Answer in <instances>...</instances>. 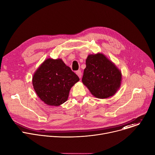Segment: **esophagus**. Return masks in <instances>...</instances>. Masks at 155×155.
Listing matches in <instances>:
<instances>
[{
	"instance_id": "1",
	"label": "esophagus",
	"mask_w": 155,
	"mask_h": 155,
	"mask_svg": "<svg viewBox=\"0 0 155 155\" xmlns=\"http://www.w3.org/2000/svg\"><path fill=\"white\" fill-rule=\"evenodd\" d=\"M76 74H77V75L79 77V78H81V77L82 74H81V71H77L76 72Z\"/></svg>"
}]
</instances>
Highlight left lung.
<instances>
[{
	"label": "left lung",
	"mask_w": 155,
	"mask_h": 155,
	"mask_svg": "<svg viewBox=\"0 0 155 155\" xmlns=\"http://www.w3.org/2000/svg\"><path fill=\"white\" fill-rule=\"evenodd\" d=\"M121 73L104 54H91L86 60L83 83L99 99L114 95L121 84Z\"/></svg>",
	"instance_id": "1"
}]
</instances>
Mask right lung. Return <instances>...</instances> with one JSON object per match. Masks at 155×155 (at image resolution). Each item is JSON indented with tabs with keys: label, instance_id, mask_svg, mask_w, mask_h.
<instances>
[{
	"label": "right lung",
	"instance_id": "right-lung-1",
	"mask_svg": "<svg viewBox=\"0 0 155 155\" xmlns=\"http://www.w3.org/2000/svg\"><path fill=\"white\" fill-rule=\"evenodd\" d=\"M79 77L61 59H47L32 78L35 91L49 105L58 106L68 100L71 88Z\"/></svg>",
	"mask_w": 155,
	"mask_h": 155
}]
</instances>
